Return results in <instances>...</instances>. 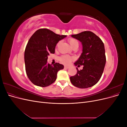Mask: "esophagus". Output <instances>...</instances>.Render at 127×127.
<instances>
[{"instance_id":"esophagus-1","label":"esophagus","mask_w":127,"mask_h":127,"mask_svg":"<svg viewBox=\"0 0 127 127\" xmlns=\"http://www.w3.org/2000/svg\"><path fill=\"white\" fill-rule=\"evenodd\" d=\"M64 69H68V68H69V66H64Z\"/></svg>"}]
</instances>
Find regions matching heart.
Returning a JSON list of instances; mask_svg holds the SVG:
<instances>
[{"instance_id": "b5f03b06", "label": "heart", "mask_w": 127, "mask_h": 127, "mask_svg": "<svg viewBox=\"0 0 127 127\" xmlns=\"http://www.w3.org/2000/svg\"><path fill=\"white\" fill-rule=\"evenodd\" d=\"M68 41L73 48L75 47H78V42L74 38H69V39H68ZM60 43V42H59L57 44V46H58ZM73 60H74V58L68 55H63L59 58L60 62L64 64H68Z\"/></svg>"}]
</instances>
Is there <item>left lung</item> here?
<instances>
[{
    "mask_svg": "<svg viewBox=\"0 0 127 127\" xmlns=\"http://www.w3.org/2000/svg\"><path fill=\"white\" fill-rule=\"evenodd\" d=\"M71 36L83 45V52L74 64L83 69H77V74L70 77L74 86L86 88L94 86L100 79L106 63L104 45L101 39L91 31H84Z\"/></svg>",
    "mask_w": 127,
    "mask_h": 127,
    "instance_id": "1",
    "label": "left lung"
}]
</instances>
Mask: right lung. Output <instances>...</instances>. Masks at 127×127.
Instances as JSON below:
<instances>
[{"mask_svg":"<svg viewBox=\"0 0 127 127\" xmlns=\"http://www.w3.org/2000/svg\"><path fill=\"white\" fill-rule=\"evenodd\" d=\"M66 35L56 34L48 29L37 30L30 37L24 52L27 76L33 84L47 87L55 82L57 72L64 66L56 63L48 64V56L55 53L56 44Z\"/></svg>","mask_w":127,"mask_h":127,"instance_id":"right-lung-1","label":"right lung"}]
</instances>
